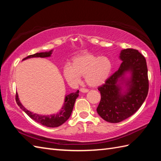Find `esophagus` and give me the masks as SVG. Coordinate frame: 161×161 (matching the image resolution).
<instances>
[{"mask_svg": "<svg viewBox=\"0 0 161 161\" xmlns=\"http://www.w3.org/2000/svg\"><path fill=\"white\" fill-rule=\"evenodd\" d=\"M80 91L82 92V93H87V92L88 91V89H87V88H81L80 89Z\"/></svg>", "mask_w": 161, "mask_h": 161, "instance_id": "obj_1", "label": "esophagus"}]
</instances>
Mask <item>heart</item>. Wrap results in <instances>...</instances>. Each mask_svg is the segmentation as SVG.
<instances>
[{
	"label": "heart",
	"mask_w": 161,
	"mask_h": 161,
	"mask_svg": "<svg viewBox=\"0 0 161 161\" xmlns=\"http://www.w3.org/2000/svg\"><path fill=\"white\" fill-rule=\"evenodd\" d=\"M111 69L112 64L108 58L87 53L75 57L71 65H65L63 74L71 85L78 84L81 81L80 76H84L89 86H98L107 80Z\"/></svg>",
	"instance_id": "obj_1"
}]
</instances>
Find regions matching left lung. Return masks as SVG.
I'll use <instances>...</instances> for the list:
<instances>
[{
	"label": "left lung",
	"mask_w": 161,
	"mask_h": 161,
	"mask_svg": "<svg viewBox=\"0 0 161 161\" xmlns=\"http://www.w3.org/2000/svg\"><path fill=\"white\" fill-rule=\"evenodd\" d=\"M122 62L119 69L98 87L101 100L97 112L105 121L118 123L125 120L137 111L147 96L149 91L148 70L145 57L138 50L126 48L121 51ZM126 71L131 77L126 79ZM127 90L122 92L121 84Z\"/></svg>",
	"instance_id": "obj_1"
}]
</instances>
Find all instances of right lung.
<instances>
[{
	"label": "right lung",
	"instance_id": "right-lung-1",
	"mask_svg": "<svg viewBox=\"0 0 161 161\" xmlns=\"http://www.w3.org/2000/svg\"><path fill=\"white\" fill-rule=\"evenodd\" d=\"M51 54H52V50H50V52L36 53L24 58L23 60L29 59V58L32 57H50ZM78 96L79 91L75 92V93H71L69 95H66L64 104L60 112L58 113L56 115L54 114L51 115H41L36 114H33L31 111L27 110L20 102L17 93H16V102L17 104L19 106V107L21 108L27 115H29V117L31 118L36 122H38L39 124L43 126H47V127H57V126H59L61 125H63L64 123L70 118V116L72 114V111H73L75 100H76V99Z\"/></svg>",
	"mask_w": 161,
	"mask_h": 161
}]
</instances>
